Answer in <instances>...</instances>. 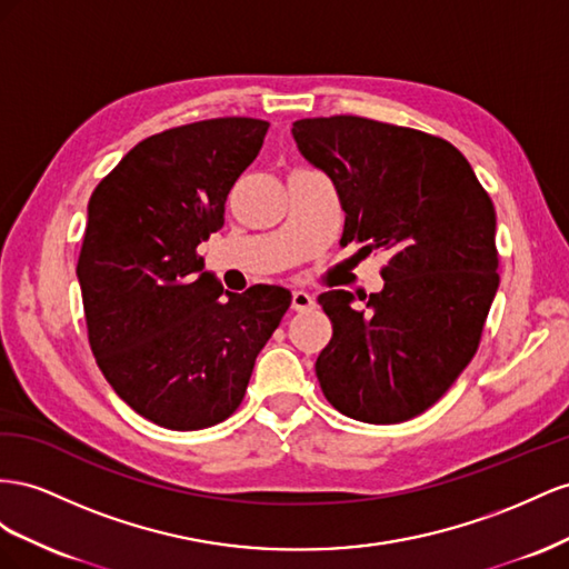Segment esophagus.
I'll use <instances>...</instances> for the list:
<instances>
[{
    "label": "esophagus",
    "instance_id": "esophagus-1",
    "mask_svg": "<svg viewBox=\"0 0 569 569\" xmlns=\"http://www.w3.org/2000/svg\"><path fill=\"white\" fill-rule=\"evenodd\" d=\"M315 307V298L310 293H305V290H293V310L296 312H307Z\"/></svg>",
    "mask_w": 569,
    "mask_h": 569
}]
</instances>
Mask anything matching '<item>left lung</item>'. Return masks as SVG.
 Masks as SVG:
<instances>
[{"label": "left lung", "instance_id": "obj_1", "mask_svg": "<svg viewBox=\"0 0 569 569\" xmlns=\"http://www.w3.org/2000/svg\"><path fill=\"white\" fill-rule=\"evenodd\" d=\"M293 138L336 186L346 212L340 242L388 257L383 290L367 310H355L348 290L319 296L333 323L315 365L321 391L357 421H408L448 391L479 348L500 281L493 202L460 150L415 128L300 119Z\"/></svg>", "mask_w": 569, "mask_h": 569}]
</instances>
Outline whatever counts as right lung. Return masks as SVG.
<instances>
[{
  "instance_id": "add662e5",
  "label": "right lung",
  "mask_w": 569,
  "mask_h": 569,
  "mask_svg": "<svg viewBox=\"0 0 569 569\" xmlns=\"http://www.w3.org/2000/svg\"><path fill=\"white\" fill-rule=\"evenodd\" d=\"M267 121L229 117L144 138L94 188L78 257L88 338L117 396L171 431L236 412L290 290H223L198 246L223 226Z\"/></svg>"
}]
</instances>
